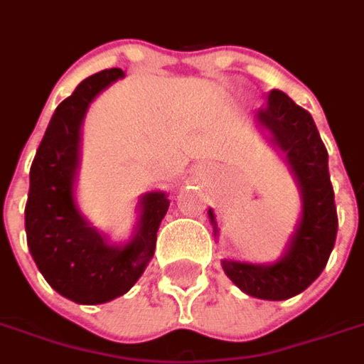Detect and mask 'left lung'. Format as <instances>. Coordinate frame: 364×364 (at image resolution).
Instances as JSON below:
<instances>
[{"label":"left lung","instance_id":"left-lung-1","mask_svg":"<svg viewBox=\"0 0 364 364\" xmlns=\"http://www.w3.org/2000/svg\"><path fill=\"white\" fill-rule=\"evenodd\" d=\"M257 120L287 154L300 183L304 198L302 222L279 263L250 265L224 259L222 267L247 294L263 300H287L308 289L328 263L337 236L336 193L329 179L328 150L310 112L287 93L271 90ZM208 216L214 224L213 210H208Z\"/></svg>","mask_w":364,"mask_h":364}]
</instances>
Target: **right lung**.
Here are the masks:
<instances>
[{
    "instance_id": "1",
    "label": "right lung",
    "mask_w": 364,
    "mask_h": 364,
    "mask_svg": "<svg viewBox=\"0 0 364 364\" xmlns=\"http://www.w3.org/2000/svg\"><path fill=\"white\" fill-rule=\"evenodd\" d=\"M122 75L120 68H111L83 80L54 111L31 166L25 206L28 252L52 289L77 304H101L130 290L154 255L159 222L169 206L164 193H148L142 198L140 230L122 250L105 244L75 208L83 114L91 99Z\"/></svg>"
}]
</instances>
